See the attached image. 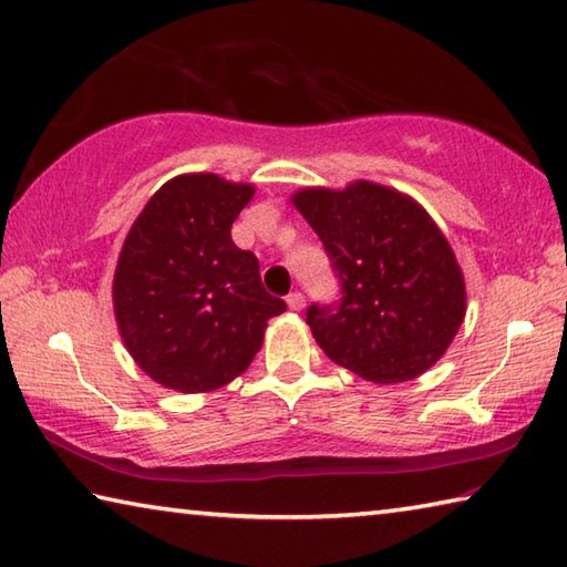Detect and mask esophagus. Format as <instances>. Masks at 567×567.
<instances>
[{
  "label": "esophagus",
  "instance_id": "34e87169",
  "mask_svg": "<svg viewBox=\"0 0 567 567\" xmlns=\"http://www.w3.org/2000/svg\"><path fill=\"white\" fill-rule=\"evenodd\" d=\"M287 307H290V310H302V307H305V295L302 292H290V295H287Z\"/></svg>",
  "mask_w": 567,
  "mask_h": 567
}]
</instances>
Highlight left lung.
Returning a JSON list of instances; mask_svg holds the SVG:
<instances>
[{"label": "left lung", "instance_id": "8db88e82", "mask_svg": "<svg viewBox=\"0 0 567 567\" xmlns=\"http://www.w3.org/2000/svg\"><path fill=\"white\" fill-rule=\"evenodd\" d=\"M340 280V300L307 307L332 362L392 385L443 358L465 318V280L425 209L398 189L352 182L292 195Z\"/></svg>", "mask_w": 567, "mask_h": 567}]
</instances>
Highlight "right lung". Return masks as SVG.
<instances>
[{"instance_id":"1","label":"right lung","mask_w":567,"mask_h":567,"mask_svg":"<svg viewBox=\"0 0 567 567\" xmlns=\"http://www.w3.org/2000/svg\"><path fill=\"white\" fill-rule=\"evenodd\" d=\"M252 185L179 175L162 185L124 239L112 300L134 362L169 390L209 392L249 368L267 320L287 310L260 262L233 243Z\"/></svg>"}]
</instances>
